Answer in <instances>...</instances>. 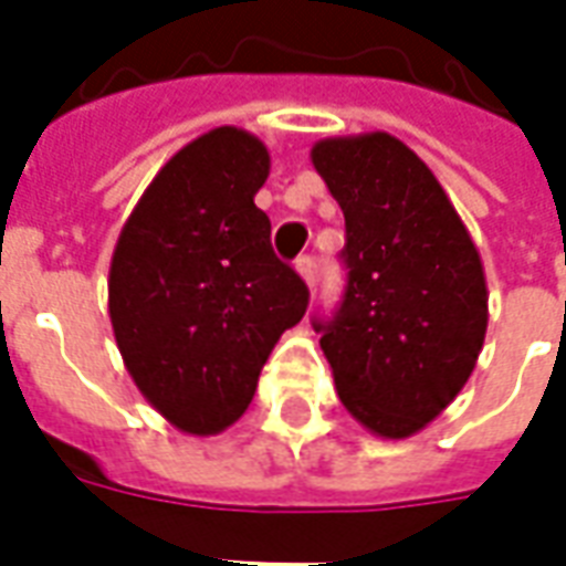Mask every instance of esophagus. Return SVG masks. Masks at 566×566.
<instances>
[{"label":"esophagus","instance_id":"1","mask_svg":"<svg viewBox=\"0 0 566 566\" xmlns=\"http://www.w3.org/2000/svg\"><path fill=\"white\" fill-rule=\"evenodd\" d=\"M296 272H300V279L306 284L315 282V258H308V254H303V258H296Z\"/></svg>","mask_w":566,"mask_h":566}]
</instances>
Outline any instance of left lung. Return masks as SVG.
<instances>
[{
    "mask_svg": "<svg viewBox=\"0 0 566 566\" xmlns=\"http://www.w3.org/2000/svg\"><path fill=\"white\" fill-rule=\"evenodd\" d=\"M312 166L345 214V300L315 321L336 394L369 433L412 437L461 394L485 343L479 248L391 133L315 142Z\"/></svg>",
    "mask_w": 566,
    "mask_h": 566,
    "instance_id": "8db88e82",
    "label": "left lung"
}]
</instances>
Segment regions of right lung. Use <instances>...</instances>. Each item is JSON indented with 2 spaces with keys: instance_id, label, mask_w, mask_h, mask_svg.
<instances>
[{
  "instance_id": "obj_1",
  "label": "right lung",
  "mask_w": 566,
  "mask_h": 566,
  "mask_svg": "<svg viewBox=\"0 0 566 566\" xmlns=\"http://www.w3.org/2000/svg\"><path fill=\"white\" fill-rule=\"evenodd\" d=\"M266 178L258 136L209 129L166 160L117 235L115 343L142 397L190 437L242 418L275 343L306 315V284L254 206Z\"/></svg>"
}]
</instances>
